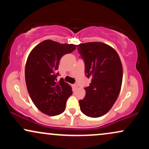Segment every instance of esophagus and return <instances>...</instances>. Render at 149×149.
Wrapping results in <instances>:
<instances>
[{"label":"esophagus","instance_id":"obj_1","mask_svg":"<svg viewBox=\"0 0 149 149\" xmlns=\"http://www.w3.org/2000/svg\"><path fill=\"white\" fill-rule=\"evenodd\" d=\"M73 88H74L75 89L78 88V85H77V84H74V85H73Z\"/></svg>","mask_w":149,"mask_h":149}]
</instances>
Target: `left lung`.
Returning <instances> with one entry per match:
<instances>
[{
    "label": "left lung",
    "mask_w": 149,
    "mask_h": 149,
    "mask_svg": "<svg viewBox=\"0 0 149 149\" xmlns=\"http://www.w3.org/2000/svg\"><path fill=\"white\" fill-rule=\"evenodd\" d=\"M85 61V73L91 83L86 95L79 100L80 111L88 117L98 118L111 109L120 93L123 66L116 51L107 44L90 42L77 45Z\"/></svg>",
    "instance_id": "8db88e82"
}]
</instances>
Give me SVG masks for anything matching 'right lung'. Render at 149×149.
Wrapping results in <instances>:
<instances>
[{
    "mask_svg": "<svg viewBox=\"0 0 149 149\" xmlns=\"http://www.w3.org/2000/svg\"><path fill=\"white\" fill-rule=\"evenodd\" d=\"M76 46L61 44L51 40L40 42L31 51L25 66V80L32 102L38 110L54 116L64 111L71 87L61 78L57 81L59 63L64 54L72 52Z\"/></svg>",
    "mask_w": 149,
    "mask_h": 149,
    "instance_id": "right-lung-1",
    "label": "right lung"
}]
</instances>
